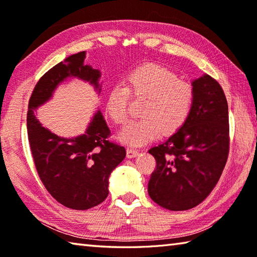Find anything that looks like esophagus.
<instances>
[{"mask_svg": "<svg viewBox=\"0 0 257 257\" xmlns=\"http://www.w3.org/2000/svg\"><path fill=\"white\" fill-rule=\"evenodd\" d=\"M139 154V152L135 149H127V158L132 159V158H136V156Z\"/></svg>", "mask_w": 257, "mask_h": 257, "instance_id": "esophagus-1", "label": "esophagus"}]
</instances>
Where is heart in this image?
Here are the masks:
<instances>
[{
  "label": "heart",
  "instance_id": "1",
  "mask_svg": "<svg viewBox=\"0 0 257 257\" xmlns=\"http://www.w3.org/2000/svg\"><path fill=\"white\" fill-rule=\"evenodd\" d=\"M129 96L144 99L143 118L125 125L119 139L132 146H142L161 136H172L187 123L195 104L194 87L181 81L177 73L156 63L133 69L122 86L112 87L106 98V113L116 124L128 118Z\"/></svg>",
  "mask_w": 257,
  "mask_h": 257
}]
</instances>
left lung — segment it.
Segmentation results:
<instances>
[{"instance_id": "obj_1", "label": "left lung", "mask_w": 257, "mask_h": 257, "mask_svg": "<svg viewBox=\"0 0 257 257\" xmlns=\"http://www.w3.org/2000/svg\"><path fill=\"white\" fill-rule=\"evenodd\" d=\"M195 104L187 123L149 153L156 161L149 195L158 205L185 211L202 203L219 181L229 154L228 102L205 75L193 82Z\"/></svg>"}]
</instances>
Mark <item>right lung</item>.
Here are the masks:
<instances>
[{
    "label": "right lung",
    "instance_id": "1",
    "mask_svg": "<svg viewBox=\"0 0 257 257\" xmlns=\"http://www.w3.org/2000/svg\"><path fill=\"white\" fill-rule=\"evenodd\" d=\"M85 52L69 56L41 77L28 103L27 132L34 164L41 181L56 202L72 210H88L108 195V177L125 156V149L108 141L111 132L101 112L86 134L67 139L45 129L35 116L61 81L78 77L98 87L99 71L84 66Z\"/></svg>",
    "mask_w": 257,
    "mask_h": 257
}]
</instances>
